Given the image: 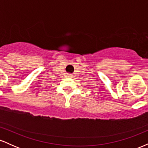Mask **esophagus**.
Wrapping results in <instances>:
<instances>
[{
  "instance_id": "1",
  "label": "esophagus",
  "mask_w": 148,
  "mask_h": 148,
  "mask_svg": "<svg viewBox=\"0 0 148 148\" xmlns=\"http://www.w3.org/2000/svg\"><path fill=\"white\" fill-rule=\"evenodd\" d=\"M72 74H68V75H67V76H68V77H69V78H71V77H72Z\"/></svg>"
}]
</instances>
